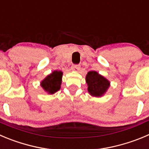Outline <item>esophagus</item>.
<instances>
[{
  "label": "esophagus",
  "mask_w": 149,
  "mask_h": 149,
  "mask_svg": "<svg viewBox=\"0 0 149 149\" xmlns=\"http://www.w3.org/2000/svg\"><path fill=\"white\" fill-rule=\"evenodd\" d=\"M71 69L73 71H78L80 69V65H72Z\"/></svg>",
  "instance_id": "34e87169"
}]
</instances>
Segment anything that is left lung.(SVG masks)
Wrapping results in <instances>:
<instances>
[{
	"instance_id": "1",
	"label": "left lung",
	"mask_w": 149,
	"mask_h": 149,
	"mask_svg": "<svg viewBox=\"0 0 149 149\" xmlns=\"http://www.w3.org/2000/svg\"><path fill=\"white\" fill-rule=\"evenodd\" d=\"M86 80L88 85V91L93 97H102L110 87V82L96 71L88 72Z\"/></svg>"
}]
</instances>
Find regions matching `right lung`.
I'll use <instances>...</instances> for the list:
<instances>
[{
  "mask_svg": "<svg viewBox=\"0 0 149 149\" xmlns=\"http://www.w3.org/2000/svg\"><path fill=\"white\" fill-rule=\"evenodd\" d=\"M63 72L61 71H54L47 76L42 82L41 86L49 94H53L61 88Z\"/></svg>",
  "mask_w": 149,
  "mask_h": 149,
  "instance_id": "obj_1",
  "label": "right lung"
}]
</instances>
